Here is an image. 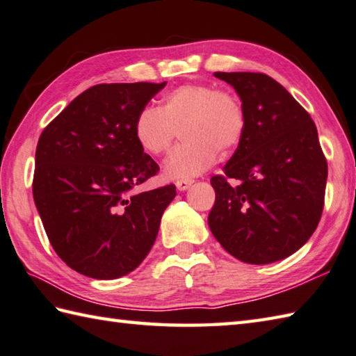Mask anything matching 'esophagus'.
Here are the masks:
<instances>
[{"instance_id":"34e87169","label":"esophagus","mask_w":356,"mask_h":356,"mask_svg":"<svg viewBox=\"0 0 356 356\" xmlns=\"http://www.w3.org/2000/svg\"><path fill=\"white\" fill-rule=\"evenodd\" d=\"M193 182H194V180H191V179L177 180V182H176V188H177L179 191H185V190H188V188H190V186L193 185Z\"/></svg>"}]
</instances>
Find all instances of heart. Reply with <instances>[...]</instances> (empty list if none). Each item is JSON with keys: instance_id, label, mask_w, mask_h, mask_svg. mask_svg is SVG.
<instances>
[{"instance_id": "b5f03b06", "label": "heart", "mask_w": 356, "mask_h": 356, "mask_svg": "<svg viewBox=\"0 0 356 356\" xmlns=\"http://www.w3.org/2000/svg\"><path fill=\"white\" fill-rule=\"evenodd\" d=\"M247 128L245 106L238 94L207 83H186L166 92L160 106H146L134 120V138L149 156L171 148L177 131L184 143L165 162L170 179H191L207 171L220 154L241 145Z\"/></svg>"}]
</instances>
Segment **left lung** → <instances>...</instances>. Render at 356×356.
<instances>
[{
    "instance_id": "1",
    "label": "left lung",
    "mask_w": 356,
    "mask_h": 356,
    "mask_svg": "<svg viewBox=\"0 0 356 356\" xmlns=\"http://www.w3.org/2000/svg\"><path fill=\"white\" fill-rule=\"evenodd\" d=\"M245 106L241 145L211 177V233L247 264H270L298 252L324 208L327 160L310 114L271 76L214 72Z\"/></svg>"
}]
</instances>
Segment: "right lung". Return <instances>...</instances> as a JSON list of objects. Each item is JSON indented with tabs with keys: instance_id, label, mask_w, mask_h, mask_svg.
Listing matches in <instances>:
<instances>
[{
	"instance_id": "obj_1",
	"label": "right lung",
	"mask_w": 356,
	"mask_h": 356,
	"mask_svg": "<svg viewBox=\"0 0 356 356\" xmlns=\"http://www.w3.org/2000/svg\"><path fill=\"white\" fill-rule=\"evenodd\" d=\"M163 83H103L86 89L41 132L32 193L63 262L94 280L140 266L157 238L172 184L134 193L159 165L134 138V120Z\"/></svg>"
}]
</instances>
